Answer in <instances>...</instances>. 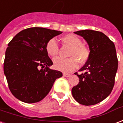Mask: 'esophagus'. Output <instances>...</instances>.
Here are the masks:
<instances>
[{"label": "esophagus", "instance_id": "esophagus-1", "mask_svg": "<svg viewBox=\"0 0 123 123\" xmlns=\"http://www.w3.org/2000/svg\"><path fill=\"white\" fill-rule=\"evenodd\" d=\"M63 76L66 77V78H68V77H70L71 75H70V74H69L63 73Z\"/></svg>", "mask_w": 123, "mask_h": 123}]
</instances>
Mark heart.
<instances>
[{
  "label": "heart",
  "mask_w": 123,
  "mask_h": 123,
  "mask_svg": "<svg viewBox=\"0 0 123 123\" xmlns=\"http://www.w3.org/2000/svg\"><path fill=\"white\" fill-rule=\"evenodd\" d=\"M61 41L65 45L70 47L68 59L56 57L53 59V65L58 70L69 72L78 66L79 61L81 64H85L90 57V50L83 45L81 40L74 34H66L61 38ZM45 49L51 57H55L59 53V46L55 40L51 39L46 43Z\"/></svg>",
  "instance_id": "1"
}]
</instances>
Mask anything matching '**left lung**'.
Here are the masks:
<instances>
[{
	"label": "left lung",
	"instance_id": "1",
	"mask_svg": "<svg viewBox=\"0 0 123 123\" xmlns=\"http://www.w3.org/2000/svg\"><path fill=\"white\" fill-rule=\"evenodd\" d=\"M89 45L90 57L75 74L79 83L72 89V96L80 104L94 105L107 98L112 91L118 68L116 49L112 41L104 34L92 30L74 32Z\"/></svg>",
	"mask_w": 123,
	"mask_h": 123
}]
</instances>
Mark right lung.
<instances>
[{"label":"right lung","mask_w":123,"mask_h":123,"mask_svg":"<svg viewBox=\"0 0 123 123\" xmlns=\"http://www.w3.org/2000/svg\"><path fill=\"white\" fill-rule=\"evenodd\" d=\"M55 30L32 27L17 34L8 43L4 73L11 92L25 103H35L47 96L61 72L49 68L53 64L46 43L62 34ZM41 68L40 69V68Z\"/></svg>","instance_id":"add662e5"}]
</instances>
